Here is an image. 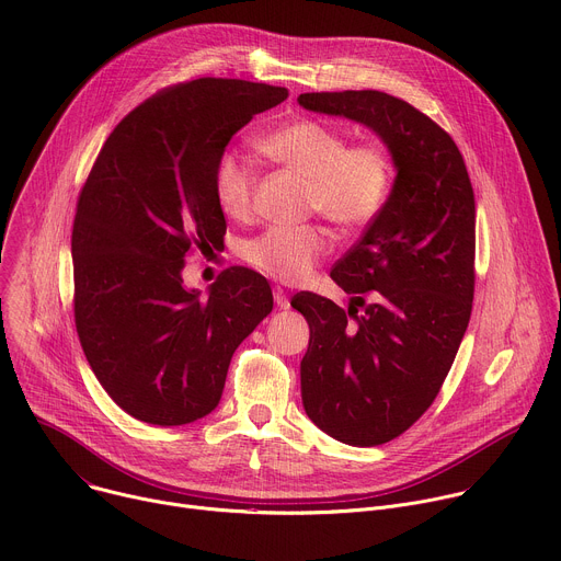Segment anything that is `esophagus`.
<instances>
[{
  "mask_svg": "<svg viewBox=\"0 0 561 561\" xmlns=\"http://www.w3.org/2000/svg\"><path fill=\"white\" fill-rule=\"evenodd\" d=\"M273 297H275V304L282 308V310H286V308H290V299H288V295H286V290L284 288H275L273 290Z\"/></svg>",
  "mask_w": 561,
  "mask_h": 561,
  "instance_id": "obj_1",
  "label": "esophagus"
}]
</instances>
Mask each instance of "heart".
<instances>
[{
	"instance_id": "1",
	"label": "heart",
	"mask_w": 561,
	"mask_h": 561,
	"mask_svg": "<svg viewBox=\"0 0 561 561\" xmlns=\"http://www.w3.org/2000/svg\"><path fill=\"white\" fill-rule=\"evenodd\" d=\"M262 152L308 182V206L342 228L373 221L390 191V162L381 148L359 144L346 148L340 130L314 122H290L260 141ZM255 186L253 164L237 150H226L215 164V197L228 215H244ZM329 251L322 226H273L244 247V257L264 275L295 284L306 279Z\"/></svg>"
}]
</instances>
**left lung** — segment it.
I'll return each instance as SVG.
<instances>
[{
  "mask_svg": "<svg viewBox=\"0 0 561 561\" xmlns=\"http://www.w3.org/2000/svg\"><path fill=\"white\" fill-rule=\"evenodd\" d=\"M297 102L373 130L394 169L381 213L331 271L355 299L348 312L314 293L290 301L310 329L299 366L306 415L342 444L379 446L426 413L463 340L474 290L472 186L450 135L404 100L344 91ZM366 291L368 305L358 297Z\"/></svg>",
  "mask_w": 561,
  "mask_h": 561,
  "instance_id": "8db88e82",
  "label": "left lung"
}]
</instances>
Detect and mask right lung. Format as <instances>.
<instances>
[{
    "mask_svg": "<svg viewBox=\"0 0 561 561\" xmlns=\"http://www.w3.org/2000/svg\"><path fill=\"white\" fill-rule=\"evenodd\" d=\"M286 89L202 77L128 113L106 139L72 226L75 324L113 402L139 422L184 426L219 404L232 353L273 310L268 282L232 266L208 295L186 288L193 247L226 219L215 164L232 135Z\"/></svg>",
    "mask_w": 561,
    "mask_h": 561,
    "instance_id": "1",
    "label": "right lung"
}]
</instances>
